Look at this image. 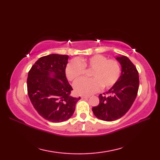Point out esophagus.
<instances>
[{
    "label": "esophagus",
    "instance_id": "34e87169",
    "mask_svg": "<svg viewBox=\"0 0 160 160\" xmlns=\"http://www.w3.org/2000/svg\"><path fill=\"white\" fill-rule=\"evenodd\" d=\"M89 96H81V98H82V99H87V98H89Z\"/></svg>",
    "mask_w": 160,
    "mask_h": 160
}]
</instances>
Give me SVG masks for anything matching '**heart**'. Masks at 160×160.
I'll return each instance as SVG.
<instances>
[{
	"instance_id": "obj_1",
	"label": "heart",
	"mask_w": 160,
	"mask_h": 160,
	"mask_svg": "<svg viewBox=\"0 0 160 160\" xmlns=\"http://www.w3.org/2000/svg\"><path fill=\"white\" fill-rule=\"evenodd\" d=\"M92 69L91 78H83L73 84L74 91L78 95L89 96L100 89H110L117 82L120 76V67L115 60H108L102 55H95L88 58L73 59L66 66L67 79L76 81L83 76L85 69Z\"/></svg>"
}]
</instances>
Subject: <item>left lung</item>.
Segmentation results:
<instances>
[{"instance_id": "left-lung-1", "label": "left lung", "mask_w": 160, "mask_h": 160, "mask_svg": "<svg viewBox=\"0 0 160 160\" xmlns=\"http://www.w3.org/2000/svg\"><path fill=\"white\" fill-rule=\"evenodd\" d=\"M121 65V75L117 82L105 96L100 94V102L92 108L95 116L100 120L112 122L118 120L130 109L139 89V74L136 67L127 56L115 57Z\"/></svg>"}]
</instances>
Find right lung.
<instances>
[{
    "mask_svg": "<svg viewBox=\"0 0 160 160\" xmlns=\"http://www.w3.org/2000/svg\"><path fill=\"white\" fill-rule=\"evenodd\" d=\"M69 56L50 54L40 58L28 73V92L36 111L45 120L62 122L72 116L79 98L66 78Z\"/></svg>",
    "mask_w": 160,
    "mask_h": 160,
    "instance_id": "add662e5",
    "label": "right lung"
}]
</instances>
